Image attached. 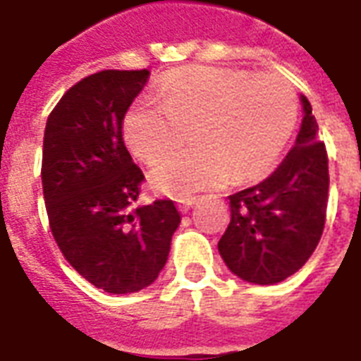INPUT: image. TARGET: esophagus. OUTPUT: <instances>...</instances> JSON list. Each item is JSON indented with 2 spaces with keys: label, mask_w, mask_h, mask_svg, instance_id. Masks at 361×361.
Listing matches in <instances>:
<instances>
[{
  "label": "esophagus",
  "mask_w": 361,
  "mask_h": 361,
  "mask_svg": "<svg viewBox=\"0 0 361 361\" xmlns=\"http://www.w3.org/2000/svg\"><path fill=\"white\" fill-rule=\"evenodd\" d=\"M195 203H197L195 197H183V199H180V201H178V209H180L181 212H188Z\"/></svg>",
  "instance_id": "obj_1"
}]
</instances>
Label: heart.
<instances>
[{"label": "heart", "instance_id": "obj_1", "mask_svg": "<svg viewBox=\"0 0 361 361\" xmlns=\"http://www.w3.org/2000/svg\"><path fill=\"white\" fill-rule=\"evenodd\" d=\"M158 102L139 100L123 116L129 149L154 162L176 149L191 127L195 147L162 158L150 172L168 195H189L271 168L294 133L298 94L280 75L230 67H181L164 75Z\"/></svg>", "mask_w": 361, "mask_h": 361}]
</instances>
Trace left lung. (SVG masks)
Listing matches in <instances>:
<instances>
[{"mask_svg": "<svg viewBox=\"0 0 361 361\" xmlns=\"http://www.w3.org/2000/svg\"><path fill=\"white\" fill-rule=\"evenodd\" d=\"M282 164L253 188L230 195V224L219 251L228 269L253 284H276L305 265L323 235L329 157L311 104Z\"/></svg>", "mask_w": 361, "mask_h": 361, "instance_id": "8db88e82", "label": "left lung"}]
</instances>
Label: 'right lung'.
<instances>
[{"instance_id": "right-lung-1", "label": "right lung", "mask_w": 361, "mask_h": 361, "mask_svg": "<svg viewBox=\"0 0 361 361\" xmlns=\"http://www.w3.org/2000/svg\"><path fill=\"white\" fill-rule=\"evenodd\" d=\"M147 79V69L85 77L61 96L44 131L51 235L67 263L110 294L157 280L181 220L170 199L133 209L145 176L123 142L121 121Z\"/></svg>"}]
</instances>
